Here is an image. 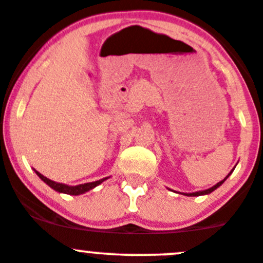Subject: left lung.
Wrapping results in <instances>:
<instances>
[{
    "label": "left lung",
    "instance_id": "obj_1",
    "mask_svg": "<svg viewBox=\"0 0 263 263\" xmlns=\"http://www.w3.org/2000/svg\"><path fill=\"white\" fill-rule=\"evenodd\" d=\"M233 170H235V169H232L231 172H229V174H228V176H227L226 178L223 179V181L217 182V183L215 184V186H212V187L207 189V190H203V191H196V193H190V194H186V195H187V196H200V195H207V194H211L212 191H215V190H216L217 187H220V186H221V184L224 183V181H226V179L228 178L229 176H231V174H232V172H233Z\"/></svg>",
    "mask_w": 263,
    "mask_h": 263
}]
</instances>
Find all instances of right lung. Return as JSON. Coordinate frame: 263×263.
Returning <instances> with one entry per match:
<instances>
[{"label":"right lung","instance_id":"right-lung-1","mask_svg":"<svg viewBox=\"0 0 263 263\" xmlns=\"http://www.w3.org/2000/svg\"><path fill=\"white\" fill-rule=\"evenodd\" d=\"M34 172L36 173L37 177H39V178L42 179V181H43L44 183L48 184L49 187L53 189V190L58 191V193L68 194V195H81V194H85V193H87V191H90L91 189L97 187V186L102 183L103 181L108 179V177H106V178L99 179V181H96V182H89V183L77 184V186H69V184L59 183V182L51 181V179H48V178H47V177H44L43 174H40V173L36 172V170H35V169H34Z\"/></svg>","mask_w":263,"mask_h":263}]
</instances>
